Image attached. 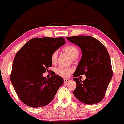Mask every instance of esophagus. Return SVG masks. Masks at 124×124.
<instances>
[{
    "mask_svg": "<svg viewBox=\"0 0 124 124\" xmlns=\"http://www.w3.org/2000/svg\"><path fill=\"white\" fill-rule=\"evenodd\" d=\"M63 81H64V82H65V83H68V82H69V81H70V80H69V79H64Z\"/></svg>",
    "mask_w": 124,
    "mask_h": 124,
    "instance_id": "esophagus-1",
    "label": "esophagus"
}]
</instances>
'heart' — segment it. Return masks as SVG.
Instances as JSON below:
<instances>
[{
  "label": "heart",
  "instance_id": "heart-1",
  "mask_svg": "<svg viewBox=\"0 0 124 124\" xmlns=\"http://www.w3.org/2000/svg\"><path fill=\"white\" fill-rule=\"evenodd\" d=\"M64 51L69 55L70 57L73 58L74 57H78L79 55V49L77 48V46L73 45H69L64 48ZM58 52L55 51L52 53L51 55V59L52 63L56 62V58H57ZM71 72V69L69 68H64V67H59L56 69V72L58 75H61L62 76H68Z\"/></svg>",
  "mask_w": 124,
  "mask_h": 124
}]
</instances>
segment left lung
<instances>
[{"instance_id": "obj_1", "label": "left lung", "mask_w": 124, "mask_h": 124, "mask_svg": "<svg viewBox=\"0 0 124 124\" xmlns=\"http://www.w3.org/2000/svg\"><path fill=\"white\" fill-rule=\"evenodd\" d=\"M69 41L79 46L82 56L73 73L76 83L73 94L86 104L99 103L103 99L112 78L111 59L106 48L99 40L87 35L68 37ZM85 74L82 81L77 77Z\"/></svg>"}]
</instances>
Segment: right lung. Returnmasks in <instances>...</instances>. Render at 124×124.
I'll return each instance as SVG.
<instances>
[{"label": "right lung", "instance_id": "1", "mask_svg": "<svg viewBox=\"0 0 124 124\" xmlns=\"http://www.w3.org/2000/svg\"><path fill=\"white\" fill-rule=\"evenodd\" d=\"M65 44L63 38H34L17 52L10 80L21 101L31 107L50 103L63 79L57 75L49 79L42 76L52 66V53Z\"/></svg>", "mask_w": 124, "mask_h": 124}]
</instances>
